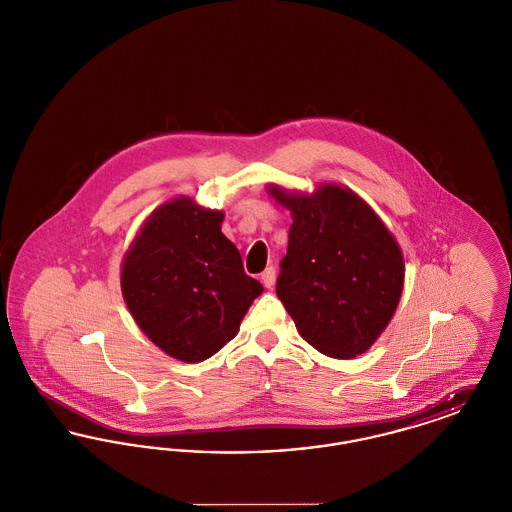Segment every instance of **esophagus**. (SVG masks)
<instances>
[{
	"label": "esophagus",
	"instance_id": "34e87169",
	"mask_svg": "<svg viewBox=\"0 0 512 512\" xmlns=\"http://www.w3.org/2000/svg\"><path fill=\"white\" fill-rule=\"evenodd\" d=\"M261 282H263V286H265V288L270 290V288L274 286V282H276V268H265V272L261 274Z\"/></svg>",
	"mask_w": 512,
	"mask_h": 512
}]
</instances>
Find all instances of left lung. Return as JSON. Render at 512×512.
<instances>
[{
  "instance_id": "left-lung-1",
  "label": "left lung",
  "mask_w": 512,
  "mask_h": 512,
  "mask_svg": "<svg viewBox=\"0 0 512 512\" xmlns=\"http://www.w3.org/2000/svg\"><path fill=\"white\" fill-rule=\"evenodd\" d=\"M270 194L292 211L276 295L301 338L320 353L353 359L388 326L403 292V255L359 195L322 186L315 195Z\"/></svg>"
}]
</instances>
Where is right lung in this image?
<instances>
[{"label": "right lung", "instance_id": "1", "mask_svg": "<svg viewBox=\"0 0 512 512\" xmlns=\"http://www.w3.org/2000/svg\"><path fill=\"white\" fill-rule=\"evenodd\" d=\"M220 211L182 197L159 207L122 263L124 301L149 340L184 363L232 340L263 286L222 232Z\"/></svg>", "mask_w": 512, "mask_h": 512}]
</instances>
